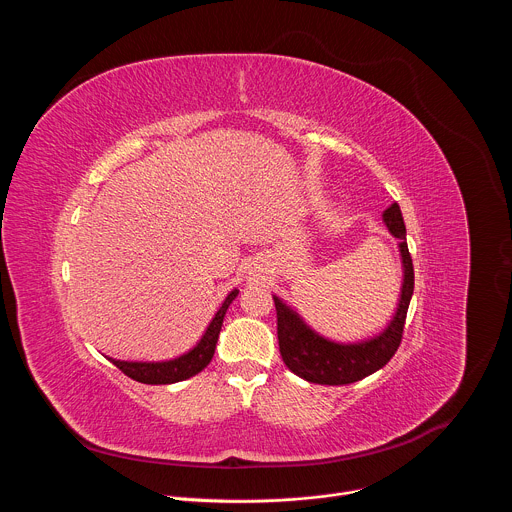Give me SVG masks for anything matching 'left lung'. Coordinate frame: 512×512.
Masks as SVG:
<instances>
[{
    "instance_id": "obj_1",
    "label": "left lung",
    "mask_w": 512,
    "mask_h": 512,
    "mask_svg": "<svg viewBox=\"0 0 512 512\" xmlns=\"http://www.w3.org/2000/svg\"><path fill=\"white\" fill-rule=\"evenodd\" d=\"M383 221L389 233L399 239L401 263H403V285L401 296L395 310L393 320L387 324L383 332L373 338L360 342H334L318 332H314L298 312L283 304L277 296H273L275 312H277V340L279 352L285 367L316 385H350L364 377H369L383 369L393 358L401 344L403 326L409 310V302L413 296V261L407 249V231L403 223V214L397 202H393L385 212Z\"/></svg>"
}]
</instances>
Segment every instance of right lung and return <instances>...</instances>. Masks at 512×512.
Returning a JSON list of instances; mask_svg holds the SVG:
<instances>
[{
	"label": "right lung",
	"instance_id": "right-lung-1",
	"mask_svg": "<svg viewBox=\"0 0 512 512\" xmlns=\"http://www.w3.org/2000/svg\"><path fill=\"white\" fill-rule=\"evenodd\" d=\"M237 296H239V289H233L231 294L225 298L223 306L218 308V312L214 314L212 322L208 324V328L202 334V338L198 340V344L192 350H188L186 354L172 358V360H162V362H129V360H115V358H109V360L123 375H127L129 379H133L137 383L172 385L178 381H186V379L198 375L212 360L225 314Z\"/></svg>",
	"mask_w": 512,
	"mask_h": 512
}]
</instances>
